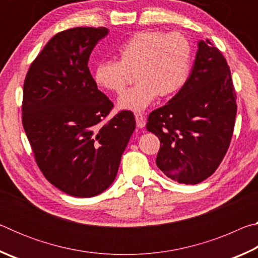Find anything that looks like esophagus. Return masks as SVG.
Returning <instances> with one entry per match:
<instances>
[{
  "instance_id": "1",
  "label": "esophagus",
  "mask_w": 258,
  "mask_h": 258,
  "mask_svg": "<svg viewBox=\"0 0 258 258\" xmlns=\"http://www.w3.org/2000/svg\"><path fill=\"white\" fill-rule=\"evenodd\" d=\"M135 120L139 128H143L146 126V117L142 113H135Z\"/></svg>"
}]
</instances>
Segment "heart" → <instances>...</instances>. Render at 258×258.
<instances>
[{
	"instance_id": "b5f03b06",
	"label": "heart",
	"mask_w": 258,
	"mask_h": 258,
	"mask_svg": "<svg viewBox=\"0 0 258 258\" xmlns=\"http://www.w3.org/2000/svg\"><path fill=\"white\" fill-rule=\"evenodd\" d=\"M120 60H104L94 68L95 83L120 93L130 72L137 71L138 83L120 95L118 108L142 111L159 95L167 98L185 84L189 76L192 46L182 34L142 30L134 34L119 49Z\"/></svg>"
}]
</instances>
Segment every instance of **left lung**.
<instances>
[{
    "mask_svg": "<svg viewBox=\"0 0 258 258\" xmlns=\"http://www.w3.org/2000/svg\"><path fill=\"white\" fill-rule=\"evenodd\" d=\"M237 95L226 60L208 40L198 42L192 72L182 89L148 117L157 135L156 164L182 184H198L216 171L232 138Z\"/></svg>",
    "mask_w": 258,
    "mask_h": 258,
    "instance_id": "8db88e82",
    "label": "left lung"
}]
</instances>
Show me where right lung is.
<instances>
[{"mask_svg":"<svg viewBox=\"0 0 258 258\" xmlns=\"http://www.w3.org/2000/svg\"><path fill=\"white\" fill-rule=\"evenodd\" d=\"M108 33L76 27L54 35L24 84L23 125L36 163L51 184L73 197H94L111 185L135 128L127 110L101 124L112 102L87 63Z\"/></svg>","mask_w":258,"mask_h":258,"instance_id":"right-lung-1","label":"right lung"}]
</instances>
